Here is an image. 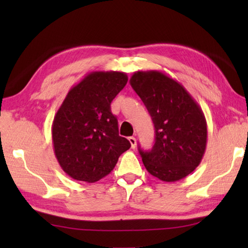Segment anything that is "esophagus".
Returning a JSON list of instances; mask_svg holds the SVG:
<instances>
[{
	"label": "esophagus",
	"mask_w": 248,
	"mask_h": 248,
	"mask_svg": "<svg viewBox=\"0 0 248 248\" xmlns=\"http://www.w3.org/2000/svg\"><path fill=\"white\" fill-rule=\"evenodd\" d=\"M128 140H129V142H130V144H131V148L133 149L134 146H136V144H137V140H136V138H134V137H129V138H128Z\"/></svg>",
	"instance_id": "esophagus-1"
}]
</instances>
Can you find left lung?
I'll list each match as a JSON object with an SVG mask.
<instances>
[{
	"mask_svg": "<svg viewBox=\"0 0 248 248\" xmlns=\"http://www.w3.org/2000/svg\"><path fill=\"white\" fill-rule=\"evenodd\" d=\"M130 85L140 96L155 128V143L142 151L146 170L163 182H177L196 170L207 146V121L182 84L159 71H138Z\"/></svg>",
	"mask_w": 248,
	"mask_h": 248,
	"instance_id": "8db88e82",
	"label": "left lung"
}]
</instances>
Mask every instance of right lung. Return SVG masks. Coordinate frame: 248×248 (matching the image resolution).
<instances>
[{
	"mask_svg": "<svg viewBox=\"0 0 248 248\" xmlns=\"http://www.w3.org/2000/svg\"><path fill=\"white\" fill-rule=\"evenodd\" d=\"M127 81L124 72H91L69 91L58 109L51 130L53 150L61 169L73 179H102L131 146L119 136L110 109Z\"/></svg>",
	"mask_w": 248,
	"mask_h": 248,
	"instance_id": "add662e5",
	"label": "right lung"
}]
</instances>
